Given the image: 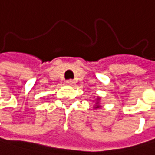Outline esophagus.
<instances>
[{"label": "esophagus", "mask_w": 155, "mask_h": 155, "mask_svg": "<svg viewBox=\"0 0 155 155\" xmlns=\"http://www.w3.org/2000/svg\"><path fill=\"white\" fill-rule=\"evenodd\" d=\"M66 84H68V85H73L74 84V81L73 80H67L66 81Z\"/></svg>", "instance_id": "1"}]
</instances>
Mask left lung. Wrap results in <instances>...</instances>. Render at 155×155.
<instances>
[{"label": "left lung", "instance_id": "1", "mask_svg": "<svg viewBox=\"0 0 155 155\" xmlns=\"http://www.w3.org/2000/svg\"><path fill=\"white\" fill-rule=\"evenodd\" d=\"M98 106H99V105H98ZM98 106H97V107H98ZM97 107H96V108H97Z\"/></svg>", "mask_w": 155, "mask_h": 155}]
</instances>
